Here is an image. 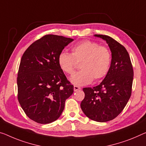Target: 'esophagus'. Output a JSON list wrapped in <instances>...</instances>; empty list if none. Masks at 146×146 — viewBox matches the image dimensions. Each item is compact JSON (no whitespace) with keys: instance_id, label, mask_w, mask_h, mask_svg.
Listing matches in <instances>:
<instances>
[{"instance_id":"34e87169","label":"esophagus","mask_w":146,"mask_h":146,"mask_svg":"<svg viewBox=\"0 0 146 146\" xmlns=\"http://www.w3.org/2000/svg\"><path fill=\"white\" fill-rule=\"evenodd\" d=\"M81 89V87L79 86H74V91H77L78 90H80Z\"/></svg>"}]
</instances>
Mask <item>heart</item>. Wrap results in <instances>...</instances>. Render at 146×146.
Listing matches in <instances>:
<instances>
[{
	"label": "heart",
	"instance_id": "b5f03b06",
	"mask_svg": "<svg viewBox=\"0 0 146 146\" xmlns=\"http://www.w3.org/2000/svg\"><path fill=\"white\" fill-rule=\"evenodd\" d=\"M71 51V54L60 52L58 64L64 73L72 75L78 63H80L81 70L70 78L73 84L85 86L90 84L93 78L98 80L106 76L110 67L111 55L106 46L91 40H83L74 45Z\"/></svg>",
	"mask_w": 146,
	"mask_h": 146
}]
</instances>
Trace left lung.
<instances>
[{"label":"left lung","instance_id":"8db88e82","mask_svg":"<svg viewBox=\"0 0 146 146\" xmlns=\"http://www.w3.org/2000/svg\"><path fill=\"white\" fill-rule=\"evenodd\" d=\"M106 40L111 52L110 70L97 86L83 89L81 108L87 117L98 122L115 119L126 106L132 93L134 72L129 53L109 36L95 35Z\"/></svg>","mask_w":146,"mask_h":146}]
</instances>
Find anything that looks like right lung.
Wrapping results in <instances>:
<instances>
[{
  "label": "right lung",
  "mask_w": 146,
  "mask_h": 146,
  "mask_svg": "<svg viewBox=\"0 0 146 146\" xmlns=\"http://www.w3.org/2000/svg\"><path fill=\"white\" fill-rule=\"evenodd\" d=\"M73 39L46 35L25 51L17 73V98L34 121L48 124L61 115L66 100L74 92L58 64L60 52Z\"/></svg>",
  "instance_id": "obj_1"
}]
</instances>
